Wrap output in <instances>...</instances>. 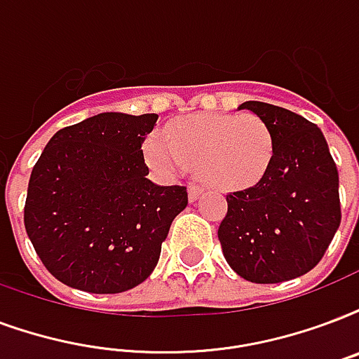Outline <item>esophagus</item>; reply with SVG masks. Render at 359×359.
I'll list each match as a JSON object with an SVG mask.
<instances>
[{"label":"esophagus","instance_id":"obj_1","mask_svg":"<svg viewBox=\"0 0 359 359\" xmlns=\"http://www.w3.org/2000/svg\"><path fill=\"white\" fill-rule=\"evenodd\" d=\"M201 194H203V188H199L198 184H191L190 188H188V199H190L191 203L198 201V199L201 198Z\"/></svg>","mask_w":359,"mask_h":359}]
</instances>
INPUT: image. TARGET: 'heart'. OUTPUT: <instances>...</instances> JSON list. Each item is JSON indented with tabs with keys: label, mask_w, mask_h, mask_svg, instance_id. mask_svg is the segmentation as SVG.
<instances>
[{
	"label": "heart",
	"mask_w": 359,
	"mask_h": 359,
	"mask_svg": "<svg viewBox=\"0 0 359 359\" xmlns=\"http://www.w3.org/2000/svg\"><path fill=\"white\" fill-rule=\"evenodd\" d=\"M144 156L158 173L175 177L194 169L218 191L245 190L258 182L273 158V137L256 114H191L152 133Z\"/></svg>",
	"instance_id": "heart-1"
}]
</instances>
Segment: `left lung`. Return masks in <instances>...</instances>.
Returning <instances> with one entry per match:
<instances>
[{
  "label": "left lung",
  "instance_id": "1",
  "mask_svg": "<svg viewBox=\"0 0 359 359\" xmlns=\"http://www.w3.org/2000/svg\"><path fill=\"white\" fill-rule=\"evenodd\" d=\"M273 137V158L250 188L229 194L218 239L229 267L256 284L284 283L318 264L341 224L339 173L324 133L299 114L245 101Z\"/></svg>",
  "mask_w": 359,
  "mask_h": 359
}]
</instances>
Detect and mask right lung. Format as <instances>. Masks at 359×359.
Instances as JSON below:
<instances>
[{
	"label": "right lung",
	"mask_w": 359,
	"mask_h": 359,
	"mask_svg": "<svg viewBox=\"0 0 359 359\" xmlns=\"http://www.w3.org/2000/svg\"><path fill=\"white\" fill-rule=\"evenodd\" d=\"M158 114L101 113L54 133L27 184L24 226L52 277L90 294L149 278L184 186L147 179L143 143Z\"/></svg>",
	"instance_id": "add662e5"
}]
</instances>
